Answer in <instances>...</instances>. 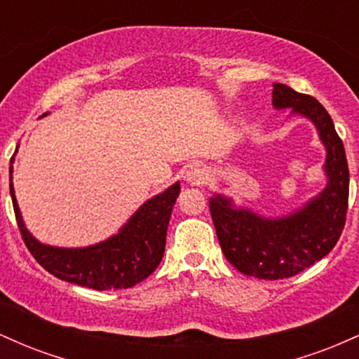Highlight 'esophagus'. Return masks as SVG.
Returning a JSON list of instances; mask_svg holds the SVG:
<instances>
[{
	"instance_id": "esophagus-1",
	"label": "esophagus",
	"mask_w": 359,
	"mask_h": 359,
	"mask_svg": "<svg viewBox=\"0 0 359 359\" xmlns=\"http://www.w3.org/2000/svg\"><path fill=\"white\" fill-rule=\"evenodd\" d=\"M184 180L189 185H203L205 184V180H208V168L204 165H199V163L191 165L185 170Z\"/></svg>"
}]
</instances>
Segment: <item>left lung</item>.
Instances as JSON below:
<instances>
[{
    "mask_svg": "<svg viewBox=\"0 0 359 359\" xmlns=\"http://www.w3.org/2000/svg\"><path fill=\"white\" fill-rule=\"evenodd\" d=\"M273 108L311 119L325 147L327 185L302 208L282 217H263L234 208L228 197L214 194L209 209L226 259L248 277L280 280L294 277L324 258L343 233L349 196L344 145L324 106L285 84H273Z\"/></svg>",
    "mask_w": 359,
    "mask_h": 359,
    "instance_id": "8db88e82",
    "label": "left lung"
}]
</instances>
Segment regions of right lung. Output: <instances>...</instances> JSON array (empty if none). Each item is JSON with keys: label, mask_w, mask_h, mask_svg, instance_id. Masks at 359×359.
<instances>
[{"label": "right lung", "mask_w": 359, "mask_h": 359, "mask_svg": "<svg viewBox=\"0 0 359 359\" xmlns=\"http://www.w3.org/2000/svg\"><path fill=\"white\" fill-rule=\"evenodd\" d=\"M47 114L43 113L42 116ZM11 172L13 167H10V174ZM179 192L180 184L175 182L167 191L148 199L118 234L97 245L86 248H57L43 245L32 236L22 219L13 184H10L16 222L28 251L53 277L94 290L130 288L154 273L165 251L168 221Z\"/></svg>", "instance_id": "obj_1"}]
</instances>
